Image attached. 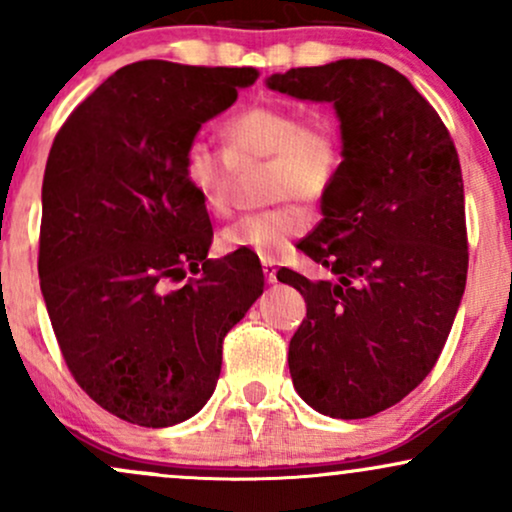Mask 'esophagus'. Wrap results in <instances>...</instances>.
<instances>
[{"label": "esophagus", "mask_w": 512, "mask_h": 512, "mask_svg": "<svg viewBox=\"0 0 512 512\" xmlns=\"http://www.w3.org/2000/svg\"><path fill=\"white\" fill-rule=\"evenodd\" d=\"M263 273H266V280L273 285V282H277V263L273 261V258H263Z\"/></svg>", "instance_id": "obj_1"}]
</instances>
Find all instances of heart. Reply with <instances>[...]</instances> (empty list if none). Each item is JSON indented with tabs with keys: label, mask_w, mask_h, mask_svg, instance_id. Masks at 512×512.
Wrapping results in <instances>:
<instances>
[{
	"label": "heart",
	"mask_w": 512,
	"mask_h": 512,
	"mask_svg": "<svg viewBox=\"0 0 512 512\" xmlns=\"http://www.w3.org/2000/svg\"><path fill=\"white\" fill-rule=\"evenodd\" d=\"M225 147L192 140L185 149V178L213 216L232 211L237 163L270 159L268 182L275 199L318 201L337 180L344 163L342 137L332 118H301L292 106L258 104L235 113L223 125ZM308 213L299 204L251 211L220 232L227 251H249L261 258L285 254L292 239L308 230Z\"/></svg>",
	"instance_id": "obj_1"
}]
</instances>
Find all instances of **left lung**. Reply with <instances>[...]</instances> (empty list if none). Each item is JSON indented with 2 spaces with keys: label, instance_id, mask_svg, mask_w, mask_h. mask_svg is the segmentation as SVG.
I'll return each instance as SVG.
<instances>
[{
  "label": "left lung",
  "instance_id": "obj_1",
  "mask_svg": "<svg viewBox=\"0 0 512 512\" xmlns=\"http://www.w3.org/2000/svg\"><path fill=\"white\" fill-rule=\"evenodd\" d=\"M270 90L330 102L344 163L299 249L330 280L282 268L306 318L289 342L294 389L330 418L358 420L408 396L437 363L468 277L458 151L406 75L375 59L292 68Z\"/></svg>",
  "mask_w": 512,
  "mask_h": 512
}]
</instances>
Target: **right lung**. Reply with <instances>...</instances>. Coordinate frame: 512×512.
Returning <instances> with one entry per match:
<instances>
[{
    "label": "right lung",
    "mask_w": 512,
    "mask_h": 512,
    "mask_svg": "<svg viewBox=\"0 0 512 512\" xmlns=\"http://www.w3.org/2000/svg\"><path fill=\"white\" fill-rule=\"evenodd\" d=\"M256 78V68L137 61L56 132L40 289L75 382L116 418L170 427L199 413L225 334L263 294L258 258H208L211 220L185 178L187 144Z\"/></svg>",
    "instance_id": "1"
}]
</instances>
